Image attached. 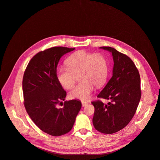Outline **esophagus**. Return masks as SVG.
Instances as JSON below:
<instances>
[{
    "label": "esophagus",
    "mask_w": 160,
    "mask_h": 160,
    "mask_svg": "<svg viewBox=\"0 0 160 160\" xmlns=\"http://www.w3.org/2000/svg\"><path fill=\"white\" fill-rule=\"evenodd\" d=\"M87 104H88V103H87V102H82V107H85V106H86Z\"/></svg>",
    "instance_id": "obj_1"
}]
</instances>
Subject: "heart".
Returning a JSON list of instances; mask_svg holds the SVG:
<instances>
[{"instance_id": "obj_1", "label": "heart", "mask_w": 160, "mask_h": 160, "mask_svg": "<svg viewBox=\"0 0 160 160\" xmlns=\"http://www.w3.org/2000/svg\"><path fill=\"white\" fill-rule=\"evenodd\" d=\"M68 68H60L56 72L61 85L70 89L74 85L76 75L81 81L69 92L72 99L88 100L94 91V85L100 87L107 78L108 65L105 57L94 54L85 50H79L70 56L66 60Z\"/></svg>"}]
</instances>
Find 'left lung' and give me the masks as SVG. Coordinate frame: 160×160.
<instances>
[{
	"instance_id": "left-lung-1",
	"label": "left lung",
	"mask_w": 160,
	"mask_h": 160,
	"mask_svg": "<svg viewBox=\"0 0 160 160\" xmlns=\"http://www.w3.org/2000/svg\"><path fill=\"white\" fill-rule=\"evenodd\" d=\"M100 48L112 53L114 64L112 78L97 97L110 102L107 104L99 100L92 102L94 107L92 123L98 131L112 134L123 129L135 115L141 97L140 78L129 56L112 47Z\"/></svg>"
}]
</instances>
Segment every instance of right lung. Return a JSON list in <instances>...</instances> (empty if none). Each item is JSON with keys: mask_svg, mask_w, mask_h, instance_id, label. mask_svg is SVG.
Instances as JSON below:
<instances>
[{"mask_svg": "<svg viewBox=\"0 0 160 160\" xmlns=\"http://www.w3.org/2000/svg\"><path fill=\"white\" fill-rule=\"evenodd\" d=\"M75 48L54 47L31 58L24 72L22 87L24 106L35 125L54 137L71 131L81 108L78 100H65L66 92L56 76L60 59ZM62 103L61 108L58 105Z\"/></svg>", "mask_w": 160, "mask_h": 160, "instance_id": "1", "label": "right lung"}]
</instances>
